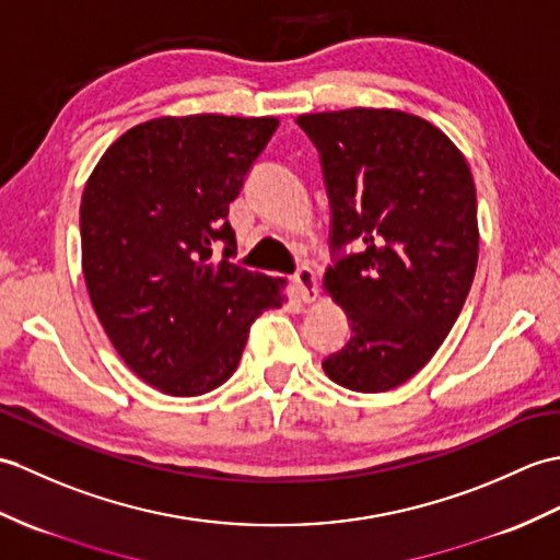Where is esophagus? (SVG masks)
Here are the masks:
<instances>
[{
	"mask_svg": "<svg viewBox=\"0 0 560 560\" xmlns=\"http://www.w3.org/2000/svg\"><path fill=\"white\" fill-rule=\"evenodd\" d=\"M291 281H293V289H295V293H298V298H301V301H305V303L315 301V298H317L315 271H312L310 267H301L291 277Z\"/></svg>",
	"mask_w": 560,
	"mask_h": 560,
	"instance_id": "obj_1",
	"label": "esophagus"
}]
</instances>
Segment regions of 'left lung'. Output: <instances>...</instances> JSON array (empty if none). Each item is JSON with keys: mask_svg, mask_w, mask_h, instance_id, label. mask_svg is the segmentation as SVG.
<instances>
[{"mask_svg": "<svg viewBox=\"0 0 560 560\" xmlns=\"http://www.w3.org/2000/svg\"><path fill=\"white\" fill-rule=\"evenodd\" d=\"M331 207L324 289L350 339L322 362L331 382L380 394L418 374L456 324L477 269V192L460 150L396 109L298 116Z\"/></svg>", "mask_w": 560, "mask_h": 560, "instance_id": "8db88e82", "label": "left lung"}]
</instances>
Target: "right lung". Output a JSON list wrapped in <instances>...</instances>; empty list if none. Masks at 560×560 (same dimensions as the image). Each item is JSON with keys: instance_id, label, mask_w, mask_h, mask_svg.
I'll return each mask as SVG.
<instances>
[{"instance_id": "right-lung-1", "label": "right lung", "mask_w": 560, "mask_h": 560, "mask_svg": "<svg viewBox=\"0 0 560 560\" xmlns=\"http://www.w3.org/2000/svg\"><path fill=\"white\" fill-rule=\"evenodd\" d=\"M279 121L162 116L102 154L81 200L83 277L116 353L168 396L236 372L253 322L281 285L231 262L229 205ZM225 245L221 260L211 253Z\"/></svg>"}]
</instances>
